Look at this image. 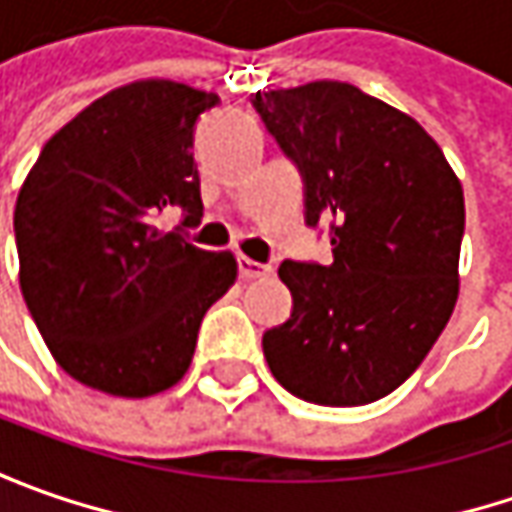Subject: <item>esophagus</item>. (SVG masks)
<instances>
[{
	"mask_svg": "<svg viewBox=\"0 0 512 512\" xmlns=\"http://www.w3.org/2000/svg\"><path fill=\"white\" fill-rule=\"evenodd\" d=\"M267 265L262 262H253V259H247V256H239V276L242 279H259V276H265Z\"/></svg>",
	"mask_w": 512,
	"mask_h": 512,
	"instance_id": "1",
	"label": "esophagus"
}]
</instances>
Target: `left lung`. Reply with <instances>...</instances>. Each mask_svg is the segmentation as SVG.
Masks as SVG:
<instances>
[{"label":"left lung","instance_id":"1","mask_svg":"<svg viewBox=\"0 0 512 512\" xmlns=\"http://www.w3.org/2000/svg\"><path fill=\"white\" fill-rule=\"evenodd\" d=\"M253 105L302 170L307 225L330 222L333 245L330 265L279 267L293 313L262 339L267 367L305 402H376L410 379L456 307L462 182L413 116L356 85L256 90Z\"/></svg>","mask_w":512,"mask_h":512}]
</instances>
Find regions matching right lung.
Segmentation results:
<instances>
[{"label": "right lung", "mask_w": 512, "mask_h": 512, "mask_svg": "<svg viewBox=\"0 0 512 512\" xmlns=\"http://www.w3.org/2000/svg\"><path fill=\"white\" fill-rule=\"evenodd\" d=\"M216 102L173 79L113 88L50 136L22 182L25 305L59 367L93 390L145 399L173 387L207 307L236 282L230 250L156 225L168 207L199 225L193 125Z\"/></svg>", "instance_id": "add662e5"}]
</instances>
